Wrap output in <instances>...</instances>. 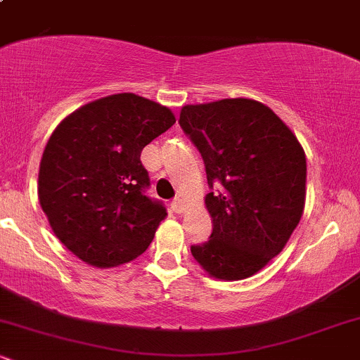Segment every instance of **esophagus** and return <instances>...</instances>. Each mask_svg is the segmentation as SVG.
<instances>
[{
    "label": "esophagus",
    "instance_id": "obj_1",
    "mask_svg": "<svg viewBox=\"0 0 360 360\" xmlns=\"http://www.w3.org/2000/svg\"><path fill=\"white\" fill-rule=\"evenodd\" d=\"M171 208H172V212L174 213H184L186 212V205H184V201L181 200V198H176L174 201H172L171 203Z\"/></svg>",
    "mask_w": 360,
    "mask_h": 360
}]
</instances>
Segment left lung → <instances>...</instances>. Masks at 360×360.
<instances>
[{
  "label": "left lung",
  "instance_id": "left-lung-1",
  "mask_svg": "<svg viewBox=\"0 0 360 360\" xmlns=\"http://www.w3.org/2000/svg\"><path fill=\"white\" fill-rule=\"evenodd\" d=\"M179 125L203 157L212 189L205 205L213 232L191 245L193 257L213 278H250L284 249L301 220L303 147L274 111L247 98L183 106Z\"/></svg>",
  "mask_w": 360,
  "mask_h": 360
}]
</instances>
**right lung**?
Masks as SVG:
<instances>
[{"instance_id":"right-lung-1","label":"right lung","mask_w":360,"mask_h":360,"mask_svg":"<svg viewBox=\"0 0 360 360\" xmlns=\"http://www.w3.org/2000/svg\"><path fill=\"white\" fill-rule=\"evenodd\" d=\"M176 123L172 111L134 93L91 101L69 115L45 146L39 201L53 233L96 267L130 262L166 218L148 198L143 147Z\"/></svg>"}]
</instances>
